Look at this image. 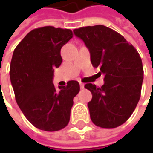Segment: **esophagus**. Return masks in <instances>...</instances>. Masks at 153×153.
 <instances>
[{
  "label": "esophagus",
  "mask_w": 153,
  "mask_h": 153,
  "mask_svg": "<svg viewBox=\"0 0 153 153\" xmlns=\"http://www.w3.org/2000/svg\"><path fill=\"white\" fill-rule=\"evenodd\" d=\"M80 88L82 89V88H84V83H82V82H80Z\"/></svg>",
  "instance_id": "34e87169"
}]
</instances>
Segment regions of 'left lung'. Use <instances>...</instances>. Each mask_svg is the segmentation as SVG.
I'll use <instances>...</instances> for the list:
<instances>
[{
	"label": "left lung",
	"instance_id": "left-lung-1",
	"mask_svg": "<svg viewBox=\"0 0 153 153\" xmlns=\"http://www.w3.org/2000/svg\"><path fill=\"white\" fill-rule=\"evenodd\" d=\"M73 31L88 48L93 66L105 75L101 88L89 82L84 86L92 93L88 103L92 122L104 128L120 126L129 118L140 98L144 71L140 54L122 35L108 27L99 25Z\"/></svg>",
	"mask_w": 153,
	"mask_h": 153
}]
</instances>
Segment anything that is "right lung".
<instances>
[{
  "label": "right lung",
  "instance_id": "1",
  "mask_svg": "<svg viewBox=\"0 0 153 153\" xmlns=\"http://www.w3.org/2000/svg\"><path fill=\"white\" fill-rule=\"evenodd\" d=\"M69 29L45 26L29 32L13 51L10 80L16 102L28 121L44 131H58L70 121L76 81L56 88L53 71L62 63L61 48L72 38Z\"/></svg>",
  "mask_w": 153,
  "mask_h": 153
}]
</instances>
